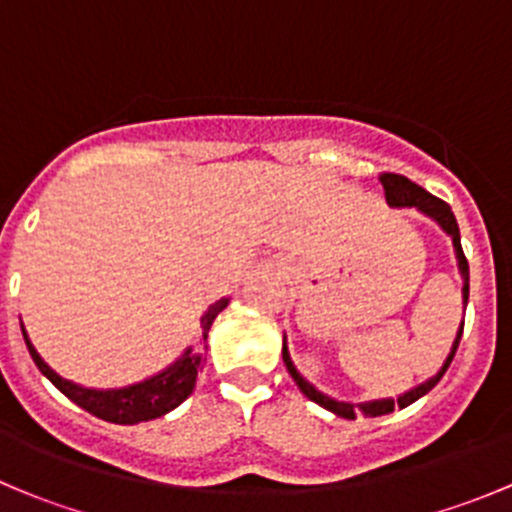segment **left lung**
<instances>
[{
  "mask_svg": "<svg viewBox=\"0 0 512 512\" xmlns=\"http://www.w3.org/2000/svg\"><path fill=\"white\" fill-rule=\"evenodd\" d=\"M381 185H384V195H386V203L391 205V208H416L418 213L428 215L431 220H436L438 225H441V230L446 232L448 237H451L453 242V250H456V260H458V272H461L463 277V309H466L468 304V260L466 255H463V247H461V232H458V223H456V215H453L451 205L443 203V200H438L436 195H431L428 190H423L421 185L411 183L409 178H404V175H396V173H384L381 175ZM461 334H463V322L461 327H458V334L456 339H453V347L451 352H448L446 361H443L441 369L436 371V374L431 376V379H426L423 384L414 386L411 391H406V394H401L399 399H376V401H364V404H349V401H337L332 399V396L322 394V391L317 389V386L309 384L307 379H304L302 374L297 371V366H294L292 356H289V349H287V337H285V344H282V359H285V366L287 371L292 374L294 384L299 386V391H302L304 396H307L309 401H314V404H319L322 409L332 411V414L342 416V418H356V414H364L366 418H374V416H384V414H391L394 409H406L409 404H414V401L421 399V396H426L428 391L433 389V386L441 381V376L446 374V369L451 366L453 356H456V349H458V342H461Z\"/></svg>",
  "mask_w": 512,
  "mask_h": 512,
  "instance_id": "1",
  "label": "left lung"
}]
</instances>
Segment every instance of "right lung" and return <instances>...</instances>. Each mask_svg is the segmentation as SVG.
Masks as SVG:
<instances>
[{
  "label": "right lung",
  "mask_w": 512,
  "mask_h": 512,
  "mask_svg": "<svg viewBox=\"0 0 512 512\" xmlns=\"http://www.w3.org/2000/svg\"><path fill=\"white\" fill-rule=\"evenodd\" d=\"M230 304V297L218 299L215 304H210L208 312L200 317V327H203V339H208L210 327H213L215 317ZM24 342H27L29 354H32L34 364L39 366L41 374L66 396V399L74 401L76 406H81L84 411L94 414L96 418H103L108 423H121V426H133V423L141 421H153V418L165 416L168 411H173L175 406L183 404L195 389V379H198V371L203 369L205 356L203 352H195L193 347L185 349L180 354V359H175L168 369L158 371L151 379H143L138 384L123 386V389H86V386L74 384L69 379H61L39 352L34 349V344L29 342L27 329L22 324Z\"/></svg>",
  "instance_id": "add662e5"
}]
</instances>
